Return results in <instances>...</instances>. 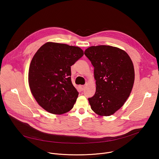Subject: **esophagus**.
I'll return each instance as SVG.
<instances>
[{"mask_svg":"<svg viewBox=\"0 0 159 159\" xmlns=\"http://www.w3.org/2000/svg\"><path fill=\"white\" fill-rule=\"evenodd\" d=\"M85 85H80V89L81 90H84L85 89Z\"/></svg>","mask_w":159,"mask_h":159,"instance_id":"34e87169","label":"esophagus"}]
</instances>
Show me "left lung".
Returning <instances> with one entry per match:
<instances>
[{
	"instance_id": "left-lung-1",
	"label": "left lung",
	"mask_w": 159,
	"mask_h": 159,
	"mask_svg": "<svg viewBox=\"0 0 159 159\" xmlns=\"http://www.w3.org/2000/svg\"><path fill=\"white\" fill-rule=\"evenodd\" d=\"M84 54L94 67V96L89 98L98 115L108 116L120 109L129 98L134 81L133 62L128 53L117 47L99 45L89 47Z\"/></svg>"
}]
</instances>
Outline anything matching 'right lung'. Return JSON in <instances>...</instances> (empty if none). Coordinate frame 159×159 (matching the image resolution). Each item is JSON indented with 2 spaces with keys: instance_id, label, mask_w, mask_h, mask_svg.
Segmentation results:
<instances>
[{
  "instance_id": "add662e5",
  "label": "right lung",
  "mask_w": 159,
  "mask_h": 159,
  "mask_svg": "<svg viewBox=\"0 0 159 159\" xmlns=\"http://www.w3.org/2000/svg\"><path fill=\"white\" fill-rule=\"evenodd\" d=\"M84 55L77 47L47 42L33 56L28 72L30 90L38 104L54 115L70 111L79 93L71 81V68Z\"/></svg>"
}]
</instances>
